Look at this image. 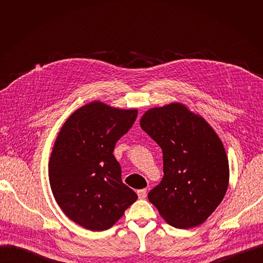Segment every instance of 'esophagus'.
<instances>
[{"label": "esophagus", "instance_id": "obj_1", "mask_svg": "<svg viewBox=\"0 0 263 263\" xmlns=\"http://www.w3.org/2000/svg\"><path fill=\"white\" fill-rule=\"evenodd\" d=\"M137 194L139 198H145L147 196V190L146 189H141L137 191Z\"/></svg>", "mask_w": 263, "mask_h": 263}]
</instances>
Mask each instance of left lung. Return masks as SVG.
I'll use <instances>...</instances> for the list:
<instances>
[{"mask_svg":"<svg viewBox=\"0 0 263 263\" xmlns=\"http://www.w3.org/2000/svg\"><path fill=\"white\" fill-rule=\"evenodd\" d=\"M140 126L163 155V178L148 200L173 227L202 224L228 186V159L216 133L179 103L149 109Z\"/></svg>","mask_w":263,"mask_h":263,"instance_id":"1","label":"left lung"}]
</instances>
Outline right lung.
Segmentation results:
<instances>
[{
	"label": "right lung",
	"instance_id": "obj_1",
	"mask_svg": "<svg viewBox=\"0 0 263 263\" xmlns=\"http://www.w3.org/2000/svg\"><path fill=\"white\" fill-rule=\"evenodd\" d=\"M136 118V109L93 102L63 124L49 160V181L60 209L78 225L93 232L108 229L137 200L123 183L113 155Z\"/></svg>",
	"mask_w": 263,
	"mask_h": 263
}]
</instances>
